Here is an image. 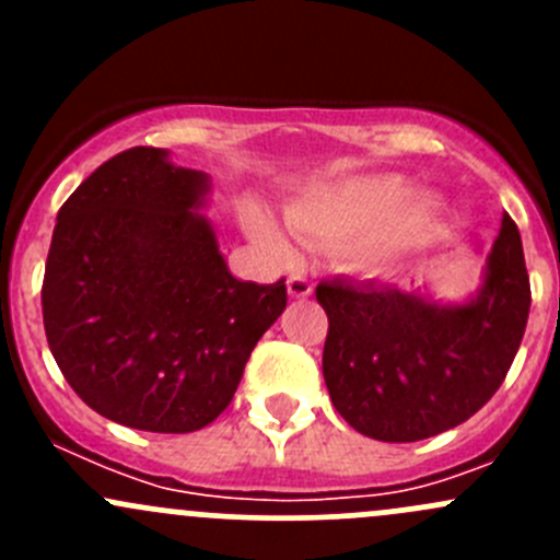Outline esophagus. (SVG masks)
I'll return each instance as SVG.
<instances>
[{
	"mask_svg": "<svg viewBox=\"0 0 560 560\" xmlns=\"http://www.w3.org/2000/svg\"><path fill=\"white\" fill-rule=\"evenodd\" d=\"M287 290H290V295L292 298H308L312 295V281L306 279V276H301V273H292L290 279H287Z\"/></svg>",
	"mask_w": 560,
	"mask_h": 560,
	"instance_id": "1",
	"label": "esophagus"
}]
</instances>
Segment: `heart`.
Returning a JSON list of instances; mask_svg holds the SVG:
<instances>
[{"instance_id":"b5f03b06","label":"heart","mask_w":560,"mask_h":560,"mask_svg":"<svg viewBox=\"0 0 560 560\" xmlns=\"http://www.w3.org/2000/svg\"><path fill=\"white\" fill-rule=\"evenodd\" d=\"M442 208V197L415 189L409 175L369 173L298 191L287 200L284 219L292 233L332 246L347 268L376 270L415 252ZM244 224L265 252L292 254L287 230L254 202L244 208Z\"/></svg>"}]
</instances>
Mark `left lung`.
<instances>
[{
  "mask_svg": "<svg viewBox=\"0 0 560 560\" xmlns=\"http://www.w3.org/2000/svg\"><path fill=\"white\" fill-rule=\"evenodd\" d=\"M316 301L330 322L322 374L338 415L380 442L431 439L482 409L515 360L530 308L521 233L504 213L463 301L376 279L322 281Z\"/></svg>",
  "mask_w": 560,
  "mask_h": 560,
  "instance_id": "1",
  "label": "left lung"
}]
</instances>
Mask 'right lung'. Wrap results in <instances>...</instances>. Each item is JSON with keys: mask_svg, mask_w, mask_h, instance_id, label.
I'll return each mask as SVG.
<instances>
[{"mask_svg": "<svg viewBox=\"0 0 560 560\" xmlns=\"http://www.w3.org/2000/svg\"><path fill=\"white\" fill-rule=\"evenodd\" d=\"M211 175L167 149L121 151L56 217L43 279L50 354L97 415L151 433L217 420L287 308L284 279L230 273L202 208Z\"/></svg>", "mask_w": 560, "mask_h": 560, "instance_id": "obj_1", "label": "right lung"}]
</instances>
